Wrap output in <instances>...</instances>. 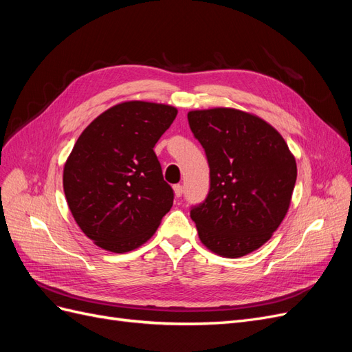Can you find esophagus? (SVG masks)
<instances>
[{
	"instance_id": "obj_1",
	"label": "esophagus",
	"mask_w": 352,
	"mask_h": 352,
	"mask_svg": "<svg viewBox=\"0 0 352 352\" xmlns=\"http://www.w3.org/2000/svg\"><path fill=\"white\" fill-rule=\"evenodd\" d=\"M173 190H175V195H176L177 198H180V197H182V194H184V186L177 184V185L173 186Z\"/></svg>"
}]
</instances>
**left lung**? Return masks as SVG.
Segmentation results:
<instances>
[{
  "label": "left lung",
  "mask_w": 352,
  "mask_h": 352,
  "mask_svg": "<svg viewBox=\"0 0 352 352\" xmlns=\"http://www.w3.org/2000/svg\"><path fill=\"white\" fill-rule=\"evenodd\" d=\"M210 167L206 199L190 207L201 242L236 258L267 242L289 208L296 164L280 133L235 109L188 113Z\"/></svg>",
  "instance_id": "obj_1"
}]
</instances>
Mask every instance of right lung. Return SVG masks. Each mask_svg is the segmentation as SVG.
Here are the masks:
<instances>
[{
	"mask_svg": "<svg viewBox=\"0 0 352 352\" xmlns=\"http://www.w3.org/2000/svg\"><path fill=\"white\" fill-rule=\"evenodd\" d=\"M176 114L164 104L122 102L98 116L74 144L63 186L74 220L98 247L138 248L172 208L175 192L154 146Z\"/></svg>",
	"mask_w": 352,
	"mask_h": 352,
	"instance_id": "right-lung-1",
	"label": "right lung"
}]
</instances>
